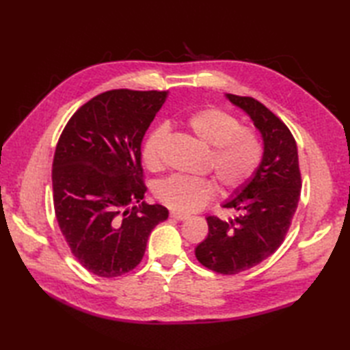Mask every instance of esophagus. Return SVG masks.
<instances>
[{
	"instance_id": "1",
	"label": "esophagus",
	"mask_w": 350,
	"mask_h": 350,
	"mask_svg": "<svg viewBox=\"0 0 350 350\" xmlns=\"http://www.w3.org/2000/svg\"><path fill=\"white\" fill-rule=\"evenodd\" d=\"M170 217L173 218V219H177V221H185V219H188V215L180 213V212H171V213H170Z\"/></svg>"
}]
</instances>
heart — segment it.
I'll return each instance as SVG.
<instances>
[{
	"label": "heart",
	"mask_w": 350,
	"mask_h": 350,
	"mask_svg": "<svg viewBox=\"0 0 350 350\" xmlns=\"http://www.w3.org/2000/svg\"><path fill=\"white\" fill-rule=\"evenodd\" d=\"M194 137L211 147V158L218 183L222 189L234 191L247 185L262 159V144L251 129L242 128L236 117L221 109H204L189 118ZM167 128L159 126L148 133L141 158L144 165L156 171L162 167V148ZM209 180L185 176H170L154 185V196L162 204L180 213L196 212L212 197Z\"/></svg>",
	"instance_id": "1"
}]
</instances>
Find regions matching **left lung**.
<instances>
[{
  "mask_svg": "<svg viewBox=\"0 0 350 350\" xmlns=\"http://www.w3.org/2000/svg\"><path fill=\"white\" fill-rule=\"evenodd\" d=\"M247 114L263 141V154L254 176L234 189L222 207L236 217H207L209 233L197 245L196 257L209 269L233 275L263 262L284 241L301 196L298 147L287 126L263 103L226 94Z\"/></svg>",
  "mask_w": 350,
  "mask_h": 350,
  "instance_id": "8db88e82",
  "label": "left lung"
}]
</instances>
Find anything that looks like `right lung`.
Returning <instances> with one entry per match:
<instances>
[{"mask_svg":"<svg viewBox=\"0 0 350 350\" xmlns=\"http://www.w3.org/2000/svg\"><path fill=\"white\" fill-rule=\"evenodd\" d=\"M167 98L168 92H105L70 117L58 139L55 217L73 256L98 277L132 271L148 234L168 218L167 207L141 202V143Z\"/></svg>","mask_w":350,"mask_h":350,"instance_id":"right-lung-1","label":"right lung"}]
</instances>
